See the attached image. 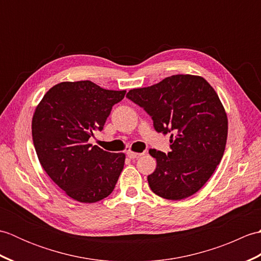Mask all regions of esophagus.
I'll return each instance as SVG.
<instances>
[{
  "mask_svg": "<svg viewBox=\"0 0 261 261\" xmlns=\"http://www.w3.org/2000/svg\"><path fill=\"white\" fill-rule=\"evenodd\" d=\"M126 154H127V157H129V158L135 159V158H138V157H140V156H143V154H145V152H135V151L129 150V151L126 152Z\"/></svg>",
  "mask_w": 261,
  "mask_h": 261,
  "instance_id": "1",
  "label": "esophagus"
}]
</instances>
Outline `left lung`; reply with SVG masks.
Wrapping results in <instances>:
<instances>
[{"mask_svg": "<svg viewBox=\"0 0 261 261\" xmlns=\"http://www.w3.org/2000/svg\"><path fill=\"white\" fill-rule=\"evenodd\" d=\"M151 116L156 131L170 135L171 151L149 153L157 167L148 176L158 196L186 198L201 190L223 157L228 116L218 94L196 75H173L157 84L126 94Z\"/></svg>", "mask_w": 261, "mask_h": 261, "instance_id": "8db88e82", "label": "left lung"}]
</instances>
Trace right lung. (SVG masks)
I'll list each match as a JSON object with an SVG mask.
<instances>
[{
	"mask_svg": "<svg viewBox=\"0 0 261 261\" xmlns=\"http://www.w3.org/2000/svg\"><path fill=\"white\" fill-rule=\"evenodd\" d=\"M126 91H111L91 81L53 86L32 116V140L39 162L66 195L95 203L113 192L124 166L123 152L111 153L88 143L103 129L114 104Z\"/></svg>",
	"mask_w": 261,
	"mask_h": 261,
	"instance_id": "obj_1",
	"label": "right lung"
}]
</instances>
